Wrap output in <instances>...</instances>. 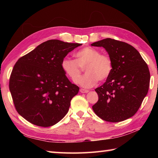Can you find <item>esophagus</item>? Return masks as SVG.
<instances>
[{
	"label": "esophagus",
	"instance_id": "1",
	"mask_svg": "<svg viewBox=\"0 0 158 158\" xmlns=\"http://www.w3.org/2000/svg\"><path fill=\"white\" fill-rule=\"evenodd\" d=\"M89 91L87 89H80V92L83 93V94H85V93H88Z\"/></svg>",
	"mask_w": 158,
	"mask_h": 158
}]
</instances>
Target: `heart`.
I'll list each match as a JSON object with an SVG mask.
<instances>
[{"instance_id":"heart-1","label":"heart","mask_w":158,"mask_h":158,"mask_svg":"<svg viewBox=\"0 0 158 158\" xmlns=\"http://www.w3.org/2000/svg\"><path fill=\"white\" fill-rule=\"evenodd\" d=\"M76 60L65 57L62 60V69L66 75L74 83L78 82L82 69L86 73L80 79L79 84L89 88L99 80L104 81L111 75L113 64L111 58L102 54L98 49L86 47L75 53Z\"/></svg>"}]
</instances>
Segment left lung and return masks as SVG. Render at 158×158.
Returning <instances> with one entry per match:
<instances>
[{"mask_svg":"<svg viewBox=\"0 0 158 158\" xmlns=\"http://www.w3.org/2000/svg\"><path fill=\"white\" fill-rule=\"evenodd\" d=\"M102 47L113 60V69L106 82L95 89L98 100L92 106L100 118L119 122L138 111L149 88L148 66L137 50L125 42L107 38L93 43Z\"/></svg>","mask_w":158,"mask_h":158,"instance_id":"1","label":"left lung"}]
</instances>
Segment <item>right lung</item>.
I'll return each mask as SVG.
<instances>
[{"instance_id":"obj_1","label":"right lung","mask_w":158,"mask_h":158,"mask_svg":"<svg viewBox=\"0 0 158 158\" xmlns=\"http://www.w3.org/2000/svg\"><path fill=\"white\" fill-rule=\"evenodd\" d=\"M80 43L53 39L21 57L9 79V90L15 108L34 125L49 127L68 113L79 88L67 78L61 62Z\"/></svg>"}]
</instances>
